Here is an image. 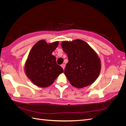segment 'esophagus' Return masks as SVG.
Instances as JSON below:
<instances>
[{
    "label": "esophagus",
    "instance_id": "1",
    "mask_svg": "<svg viewBox=\"0 0 126 126\" xmlns=\"http://www.w3.org/2000/svg\"><path fill=\"white\" fill-rule=\"evenodd\" d=\"M61 66H62V67L63 68V69L64 70V68H65V64H62V65H61Z\"/></svg>",
    "mask_w": 126,
    "mask_h": 126
}]
</instances>
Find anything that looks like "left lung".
I'll list each match as a JSON object with an SVG mask.
<instances>
[{"label":"left lung","mask_w":126,"mask_h":126,"mask_svg":"<svg viewBox=\"0 0 126 126\" xmlns=\"http://www.w3.org/2000/svg\"><path fill=\"white\" fill-rule=\"evenodd\" d=\"M61 46L67 54L64 73L71 85L81 88L94 83L101 70L100 59L94 49L80 39L63 41Z\"/></svg>","instance_id":"left-lung-1"}]
</instances>
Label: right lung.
Instances as JSON below:
<instances>
[{
	"label": "right lung",
	"instance_id": "right-lung-1",
	"mask_svg": "<svg viewBox=\"0 0 126 126\" xmlns=\"http://www.w3.org/2000/svg\"><path fill=\"white\" fill-rule=\"evenodd\" d=\"M59 42L48 44L41 40L35 44L30 50L25 64V71L32 83L40 87H48L63 72L57 64L56 58L52 55Z\"/></svg>",
	"mask_w": 126,
	"mask_h": 126
}]
</instances>
